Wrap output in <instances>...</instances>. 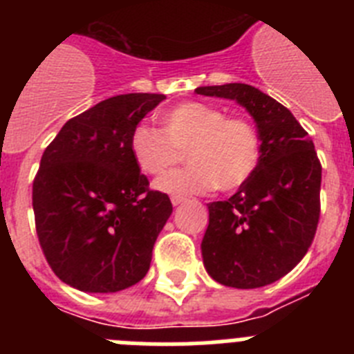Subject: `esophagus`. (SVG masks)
<instances>
[{
    "mask_svg": "<svg viewBox=\"0 0 354 354\" xmlns=\"http://www.w3.org/2000/svg\"><path fill=\"white\" fill-rule=\"evenodd\" d=\"M183 202H184V196H180V195L171 196V204L174 205H179V204H183Z\"/></svg>",
    "mask_w": 354,
    "mask_h": 354,
    "instance_id": "34e87169",
    "label": "esophagus"
}]
</instances>
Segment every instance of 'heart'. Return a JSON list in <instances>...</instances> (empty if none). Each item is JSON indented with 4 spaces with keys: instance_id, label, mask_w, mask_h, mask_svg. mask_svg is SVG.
<instances>
[{
    "instance_id": "b5f03b06",
    "label": "heart",
    "mask_w": 354,
    "mask_h": 354,
    "mask_svg": "<svg viewBox=\"0 0 354 354\" xmlns=\"http://www.w3.org/2000/svg\"><path fill=\"white\" fill-rule=\"evenodd\" d=\"M161 127L138 124L131 133V154L140 170L159 175L183 159L186 168L156 180V189L170 195L205 193L220 186L232 192L250 180L261 161V140L252 122L227 117L207 102L189 101L167 109Z\"/></svg>"
}]
</instances>
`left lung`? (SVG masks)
Here are the masks:
<instances>
[{"label": "left lung", "mask_w": 354, "mask_h": 354, "mask_svg": "<svg viewBox=\"0 0 354 354\" xmlns=\"http://www.w3.org/2000/svg\"><path fill=\"white\" fill-rule=\"evenodd\" d=\"M200 95L243 106L257 126L261 161L228 200L211 202L202 239L205 271L221 286L257 289L286 277L317 230L321 162L286 106L245 83L198 86Z\"/></svg>", "instance_id": "1"}]
</instances>
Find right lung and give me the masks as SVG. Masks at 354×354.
<instances>
[{
  "mask_svg": "<svg viewBox=\"0 0 354 354\" xmlns=\"http://www.w3.org/2000/svg\"><path fill=\"white\" fill-rule=\"evenodd\" d=\"M167 97H109L71 118L44 150L33 183L37 236L51 270L83 292L138 283L171 214L131 154V133Z\"/></svg>",
  "mask_w": 354,
  "mask_h": 354,
  "instance_id": "1",
  "label": "right lung"
}]
</instances>
